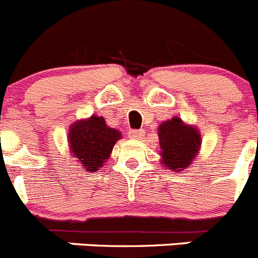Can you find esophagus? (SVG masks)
Masks as SVG:
<instances>
[{"label":"esophagus","instance_id":"1","mask_svg":"<svg viewBox=\"0 0 258 258\" xmlns=\"http://www.w3.org/2000/svg\"><path fill=\"white\" fill-rule=\"evenodd\" d=\"M146 136V132L143 131V129H141V131H131L129 132V138L132 139H143V137Z\"/></svg>","mask_w":258,"mask_h":258}]
</instances>
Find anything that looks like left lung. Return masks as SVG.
<instances>
[{"label": "left lung", "mask_w": 258, "mask_h": 258, "mask_svg": "<svg viewBox=\"0 0 258 258\" xmlns=\"http://www.w3.org/2000/svg\"><path fill=\"white\" fill-rule=\"evenodd\" d=\"M160 145V164L179 172L192 165L200 153L202 138L200 129L185 124L180 117L165 120L157 129Z\"/></svg>", "instance_id": "left-lung-1"}]
</instances>
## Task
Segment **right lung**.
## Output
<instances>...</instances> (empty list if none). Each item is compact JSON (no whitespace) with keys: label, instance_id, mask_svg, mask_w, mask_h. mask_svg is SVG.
I'll list each match as a JSON object with an SVG mask.
<instances>
[{"label":"right lung","instance_id":"obj_1","mask_svg":"<svg viewBox=\"0 0 258 258\" xmlns=\"http://www.w3.org/2000/svg\"><path fill=\"white\" fill-rule=\"evenodd\" d=\"M121 137L120 131L106 124L105 117L92 115L70 125L68 132L69 151L83 169L96 172L107 161L113 146Z\"/></svg>","mask_w":258,"mask_h":258}]
</instances>
